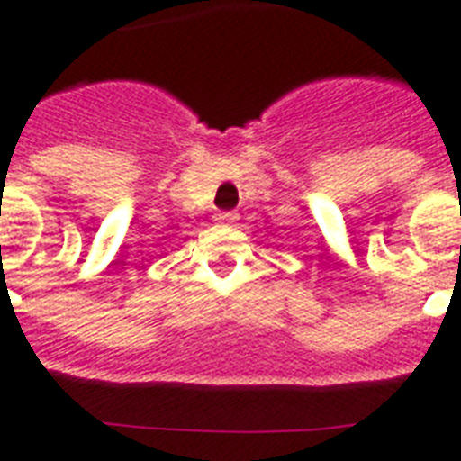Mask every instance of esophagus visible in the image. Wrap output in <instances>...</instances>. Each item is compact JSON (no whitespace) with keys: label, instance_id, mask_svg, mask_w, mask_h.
<instances>
[{"label":"esophagus","instance_id":"1","mask_svg":"<svg viewBox=\"0 0 461 461\" xmlns=\"http://www.w3.org/2000/svg\"><path fill=\"white\" fill-rule=\"evenodd\" d=\"M213 221L221 223V226H233L235 221H238V213L235 212H216L213 213Z\"/></svg>","mask_w":461,"mask_h":461}]
</instances>
